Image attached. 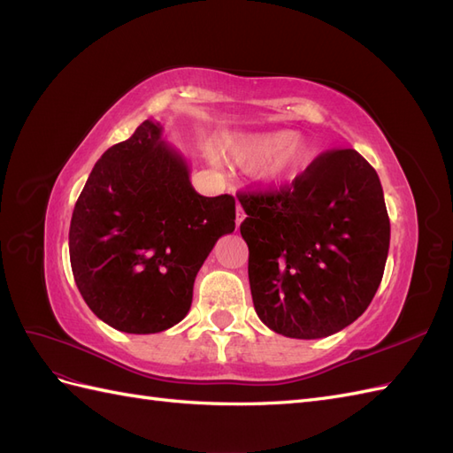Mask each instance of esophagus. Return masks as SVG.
Instances as JSON below:
<instances>
[{
	"instance_id": "obj_1",
	"label": "esophagus",
	"mask_w": 453,
	"mask_h": 453,
	"mask_svg": "<svg viewBox=\"0 0 453 453\" xmlns=\"http://www.w3.org/2000/svg\"><path fill=\"white\" fill-rule=\"evenodd\" d=\"M243 219H245V213H243V208H242V205L238 203L236 205V225L240 226L242 225V221H243Z\"/></svg>"
}]
</instances>
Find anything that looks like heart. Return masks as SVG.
Listing matches in <instances>:
<instances>
[{
  "instance_id": "heart-1",
  "label": "heart",
  "mask_w": 453,
  "mask_h": 453,
  "mask_svg": "<svg viewBox=\"0 0 453 453\" xmlns=\"http://www.w3.org/2000/svg\"><path fill=\"white\" fill-rule=\"evenodd\" d=\"M225 153L243 168L260 166V177L268 183L293 181L310 160V149L291 130L230 135Z\"/></svg>"
}]
</instances>
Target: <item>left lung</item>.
Listing matches in <instances>:
<instances>
[{
	"label": "left lung",
	"mask_w": 453,
	"mask_h": 453,
	"mask_svg": "<svg viewBox=\"0 0 453 453\" xmlns=\"http://www.w3.org/2000/svg\"><path fill=\"white\" fill-rule=\"evenodd\" d=\"M238 200L255 311L273 333L331 336L372 303L391 228L380 177L357 150H328L291 185Z\"/></svg>",
	"instance_id": "left-lung-1"
}]
</instances>
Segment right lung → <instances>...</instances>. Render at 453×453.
<instances>
[{
  "instance_id": "obj_1",
  "label": "right lung",
  "mask_w": 453,
  "mask_h": 453,
  "mask_svg": "<svg viewBox=\"0 0 453 453\" xmlns=\"http://www.w3.org/2000/svg\"><path fill=\"white\" fill-rule=\"evenodd\" d=\"M162 127L143 120L94 164L70 225L81 296L109 326L153 334L180 323L217 240L236 228V200L202 196Z\"/></svg>"
}]
</instances>
